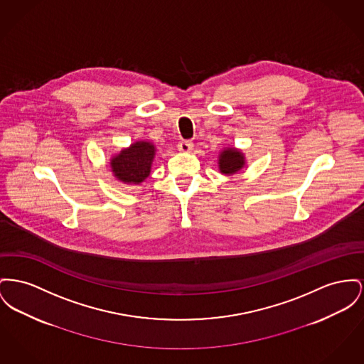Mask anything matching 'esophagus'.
I'll use <instances>...</instances> for the list:
<instances>
[{
    "mask_svg": "<svg viewBox=\"0 0 364 364\" xmlns=\"http://www.w3.org/2000/svg\"><path fill=\"white\" fill-rule=\"evenodd\" d=\"M177 149H178V151H181V152L188 154V152H191V151H193V141H188V140H183V141H180V143H178Z\"/></svg>",
    "mask_w": 364,
    "mask_h": 364,
    "instance_id": "obj_1",
    "label": "esophagus"
}]
</instances>
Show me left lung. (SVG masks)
<instances>
[{"label":"left lung","mask_w":364,"mask_h":364,"mask_svg":"<svg viewBox=\"0 0 364 364\" xmlns=\"http://www.w3.org/2000/svg\"><path fill=\"white\" fill-rule=\"evenodd\" d=\"M246 165L245 154L235 147H227L218 154V169L225 176H232Z\"/></svg>","instance_id":"8db88e82"}]
</instances>
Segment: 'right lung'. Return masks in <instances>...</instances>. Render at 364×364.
<instances>
[{
	"label": "right lung",
	"mask_w": 364,
	"mask_h": 364,
	"mask_svg": "<svg viewBox=\"0 0 364 364\" xmlns=\"http://www.w3.org/2000/svg\"><path fill=\"white\" fill-rule=\"evenodd\" d=\"M155 151L154 143L147 140L136 141L128 149H122L109 159L114 177L124 184H141L150 176Z\"/></svg>",
	"instance_id": "add662e5"
}]
</instances>
